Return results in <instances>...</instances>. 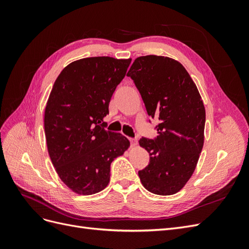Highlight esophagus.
<instances>
[{
	"label": "esophagus",
	"instance_id": "esophagus-1",
	"mask_svg": "<svg viewBox=\"0 0 249 249\" xmlns=\"http://www.w3.org/2000/svg\"><path fill=\"white\" fill-rule=\"evenodd\" d=\"M130 142H131V144H132L133 146H135V145H137V140H136V139H133V138H130Z\"/></svg>",
	"mask_w": 249,
	"mask_h": 249
}]
</instances>
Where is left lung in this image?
<instances>
[{"instance_id": "1", "label": "left lung", "mask_w": 249, "mask_h": 249, "mask_svg": "<svg viewBox=\"0 0 249 249\" xmlns=\"http://www.w3.org/2000/svg\"><path fill=\"white\" fill-rule=\"evenodd\" d=\"M126 76L147 114L160 122L155 139L139 140L149 153V164L138 171L141 183L154 194H175L193 175L205 140L206 110L198 89L185 67L169 57H138Z\"/></svg>"}]
</instances>
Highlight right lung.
I'll list each match as a JSON object with an SVG mask.
<instances>
[{
    "label": "right lung",
    "instance_id": "add662e5",
    "mask_svg": "<svg viewBox=\"0 0 249 249\" xmlns=\"http://www.w3.org/2000/svg\"><path fill=\"white\" fill-rule=\"evenodd\" d=\"M132 59L90 57L64 67L52 88L44 111L48 152L62 182L74 193L105 189L110 166L130 141L105 130L104 117Z\"/></svg>",
    "mask_w": 249,
    "mask_h": 249
}]
</instances>
